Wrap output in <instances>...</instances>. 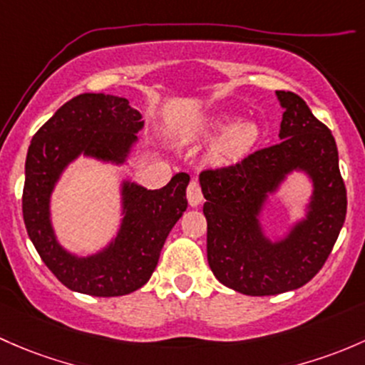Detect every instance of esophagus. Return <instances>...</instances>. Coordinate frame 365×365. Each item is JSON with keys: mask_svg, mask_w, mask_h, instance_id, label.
Returning a JSON list of instances; mask_svg holds the SVG:
<instances>
[{"mask_svg": "<svg viewBox=\"0 0 365 365\" xmlns=\"http://www.w3.org/2000/svg\"><path fill=\"white\" fill-rule=\"evenodd\" d=\"M186 195H187V202H190L191 207H197V205L202 204V200H204V195H202L200 182H198L197 179H191L190 184H187Z\"/></svg>", "mask_w": 365, "mask_h": 365, "instance_id": "34e87169", "label": "esophagus"}]
</instances>
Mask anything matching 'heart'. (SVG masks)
<instances>
[{"instance_id":"b5f03b06","label":"heart","mask_w":365,"mask_h":365,"mask_svg":"<svg viewBox=\"0 0 365 365\" xmlns=\"http://www.w3.org/2000/svg\"><path fill=\"white\" fill-rule=\"evenodd\" d=\"M217 137L221 140L212 149L210 160L216 165H232L255 148L260 138V128L257 123H239L235 115H217L186 133L187 140H212Z\"/></svg>"}]
</instances>
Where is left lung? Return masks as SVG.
Here are the masks:
<instances>
[{"mask_svg": "<svg viewBox=\"0 0 365 365\" xmlns=\"http://www.w3.org/2000/svg\"><path fill=\"white\" fill-rule=\"evenodd\" d=\"M284 108L281 142L239 163L200 174L207 220V260L220 283L244 295H277L313 279L329 258L346 217V187L337 145L299 95L276 91ZM294 170L314 181L306 220L284 240L263 235L259 215L269 192Z\"/></svg>", "mask_w": 365, "mask_h": 365, "instance_id": "left-lung-1", "label": "left lung"}]
</instances>
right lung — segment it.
I'll return each mask as SVG.
<instances>
[{
    "label": "right lung",
    "mask_w": 365,
    "mask_h": 365,
    "mask_svg": "<svg viewBox=\"0 0 365 365\" xmlns=\"http://www.w3.org/2000/svg\"><path fill=\"white\" fill-rule=\"evenodd\" d=\"M140 112L126 98L84 93L58 108L33 137L26 156L22 216L43 264L66 288L95 297L138 290L155 272L161 247L187 207L190 175L179 172L167 186L145 190L123 182V217L118 237L103 251L77 257L56 240L51 225V193L70 161L84 155L125 163L142 130Z\"/></svg>",
    "instance_id": "right-lung-1"
}]
</instances>
